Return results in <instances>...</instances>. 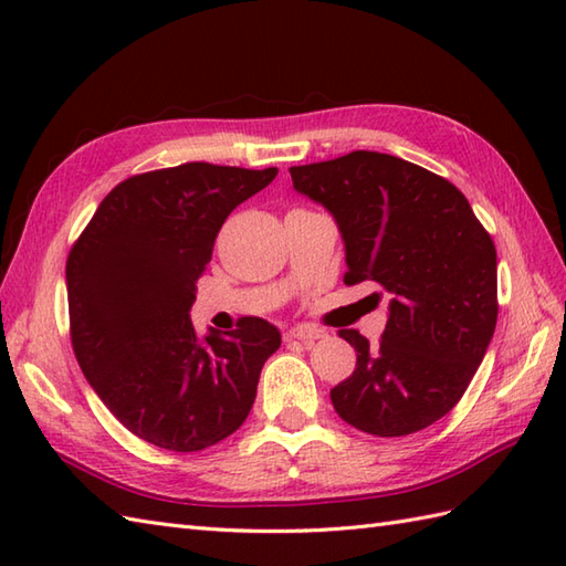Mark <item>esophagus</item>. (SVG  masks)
I'll use <instances>...</instances> for the list:
<instances>
[{
    "mask_svg": "<svg viewBox=\"0 0 566 566\" xmlns=\"http://www.w3.org/2000/svg\"><path fill=\"white\" fill-rule=\"evenodd\" d=\"M318 338H323V331H318V328H306V326H302V328H292L290 333L284 335V340H286V343H294V340H298V343H304V345H314Z\"/></svg>",
    "mask_w": 566,
    "mask_h": 566,
    "instance_id": "34e87169",
    "label": "esophagus"
}]
</instances>
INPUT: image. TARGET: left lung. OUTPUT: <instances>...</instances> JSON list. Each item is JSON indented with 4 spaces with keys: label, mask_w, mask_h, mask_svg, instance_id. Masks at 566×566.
<instances>
[{
    "label": "left lung",
    "mask_w": 566,
    "mask_h": 566,
    "mask_svg": "<svg viewBox=\"0 0 566 566\" xmlns=\"http://www.w3.org/2000/svg\"><path fill=\"white\" fill-rule=\"evenodd\" d=\"M294 189L323 203L345 240V284L391 294L377 347L357 350L350 377L331 389L338 416L379 438L411 436L450 413L482 365L496 328V248L448 179L387 153L290 167Z\"/></svg>",
    "instance_id": "8db88e82"
}]
</instances>
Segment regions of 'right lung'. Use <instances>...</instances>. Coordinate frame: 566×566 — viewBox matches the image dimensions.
Here are the masks:
<instances>
[{
    "instance_id": "obj_1",
    "label": "right lung",
    "mask_w": 566,
    "mask_h": 566,
    "mask_svg": "<svg viewBox=\"0 0 566 566\" xmlns=\"http://www.w3.org/2000/svg\"><path fill=\"white\" fill-rule=\"evenodd\" d=\"M274 177L276 167L211 163L134 175L70 248L72 350L104 406L140 440L197 452L248 418L280 331L245 316L235 331L199 340L189 308L228 213Z\"/></svg>"
}]
</instances>
